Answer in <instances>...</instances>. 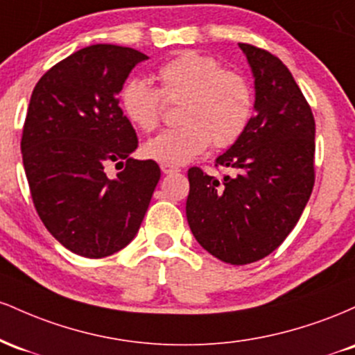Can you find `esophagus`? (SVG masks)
Instances as JSON below:
<instances>
[{
  "mask_svg": "<svg viewBox=\"0 0 355 355\" xmlns=\"http://www.w3.org/2000/svg\"><path fill=\"white\" fill-rule=\"evenodd\" d=\"M160 168H162V172L164 173H177V172H180V168H178L177 165H170V164H162L160 165Z\"/></svg>",
  "mask_w": 355,
  "mask_h": 355,
  "instance_id": "1",
  "label": "esophagus"
}]
</instances>
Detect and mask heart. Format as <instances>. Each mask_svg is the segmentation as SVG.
Returning a JSON list of instances; mask_svg holds the SVG:
<instances>
[{
	"instance_id": "b5f03b06",
	"label": "heart",
	"mask_w": 355,
	"mask_h": 355,
	"mask_svg": "<svg viewBox=\"0 0 355 355\" xmlns=\"http://www.w3.org/2000/svg\"><path fill=\"white\" fill-rule=\"evenodd\" d=\"M160 88L144 78H132L120 93V105L130 123L141 132L158 126L165 101L178 103L180 125L164 130L144 145L146 158L182 165L209 148L234 145L250 123L254 95L247 78L198 51H182L157 71Z\"/></svg>"
}]
</instances>
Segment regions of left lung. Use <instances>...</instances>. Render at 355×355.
Masks as SVG:
<instances>
[{"mask_svg":"<svg viewBox=\"0 0 355 355\" xmlns=\"http://www.w3.org/2000/svg\"><path fill=\"white\" fill-rule=\"evenodd\" d=\"M255 78V115L215 166L223 180L189 170L187 220L197 242L222 262L245 266L287 239L311 198L315 121L288 68L254 44L239 43Z\"/></svg>","mask_w":355,"mask_h":355,"instance_id":"obj_1","label":"left lung"}]
</instances>
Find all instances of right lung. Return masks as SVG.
<instances>
[{"mask_svg": "<svg viewBox=\"0 0 355 355\" xmlns=\"http://www.w3.org/2000/svg\"><path fill=\"white\" fill-rule=\"evenodd\" d=\"M144 53L92 44L40 78L23 126V165L48 232L88 259L128 245L141 225L160 166L135 160L138 138L118 107V93ZM110 163L125 166L108 179Z\"/></svg>", "mask_w": 355, "mask_h": 355, "instance_id": "right-lung-1", "label": "right lung"}]
</instances>
